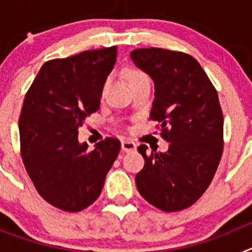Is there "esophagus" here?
Wrapping results in <instances>:
<instances>
[{"label": "esophagus", "instance_id": "34e87169", "mask_svg": "<svg viewBox=\"0 0 252 252\" xmlns=\"http://www.w3.org/2000/svg\"><path fill=\"white\" fill-rule=\"evenodd\" d=\"M121 149L125 151V153H128V151H133L136 149V144L133 141H130V140H124L121 142Z\"/></svg>", "mask_w": 252, "mask_h": 252}]
</instances>
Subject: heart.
Instances as JSON below:
<instances>
[{
    "instance_id": "1",
    "label": "heart",
    "mask_w": 252,
    "mask_h": 252,
    "mask_svg": "<svg viewBox=\"0 0 252 252\" xmlns=\"http://www.w3.org/2000/svg\"><path fill=\"white\" fill-rule=\"evenodd\" d=\"M146 77H148V75H146L144 72H141V70H139V69H130V70L127 72L128 84L133 83V82L140 81V79H144V78H146ZM107 84H108V79H107V81H104V83L102 84L101 95L104 94V91H106V88H107Z\"/></svg>"
}]
</instances>
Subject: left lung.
Masks as SVG:
<instances>
[{"mask_svg": "<svg viewBox=\"0 0 252 252\" xmlns=\"http://www.w3.org/2000/svg\"><path fill=\"white\" fill-rule=\"evenodd\" d=\"M131 59L155 84L150 120L169 142L165 153L137 148L145 165L136 174L140 194L154 207L177 212L202 197L223 151V115L217 91L197 60L182 51L135 49Z\"/></svg>", "mask_w": 252, "mask_h": 252, "instance_id": "1", "label": "left lung"}]
</instances>
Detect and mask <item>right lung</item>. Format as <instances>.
Masks as SVG:
<instances>
[{"instance_id":"add662e5","label":"right lung","mask_w":252,"mask_h":252,"mask_svg":"<svg viewBox=\"0 0 252 252\" xmlns=\"http://www.w3.org/2000/svg\"><path fill=\"white\" fill-rule=\"evenodd\" d=\"M117 46L82 51L41 66L24 99L19 121L24 165L37 193L51 206L79 212L99 197L121 144L107 137L88 150L78 128L98 111L102 84Z\"/></svg>"}]
</instances>
